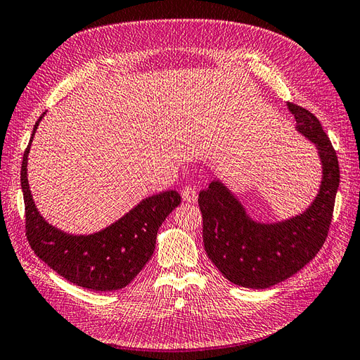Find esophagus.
I'll return each instance as SVG.
<instances>
[{
	"mask_svg": "<svg viewBox=\"0 0 360 360\" xmlns=\"http://www.w3.org/2000/svg\"><path fill=\"white\" fill-rule=\"evenodd\" d=\"M181 198H183V201H186V202H197L198 193H197V191H195L193 188L184 186L181 189Z\"/></svg>",
	"mask_w": 360,
	"mask_h": 360,
	"instance_id": "esophagus-1",
	"label": "esophagus"
}]
</instances>
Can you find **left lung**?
<instances>
[{"label": "left lung", "mask_w": 360, "mask_h": 360, "mask_svg": "<svg viewBox=\"0 0 360 360\" xmlns=\"http://www.w3.org/2000/svg\"><path fill=\"white\" fill-rule=\"evenodd\" d=\"M287 108L296 118V130L315 146L321 162L320 189L308 209L285 221L258 222L219 179L198 197L205 252L238 287L264 290L297 274L319 254L332 222L340 188L336 151L317 117L294 103Z\"/></svg>", "instance_id": "8db88e82"}]
</instances>
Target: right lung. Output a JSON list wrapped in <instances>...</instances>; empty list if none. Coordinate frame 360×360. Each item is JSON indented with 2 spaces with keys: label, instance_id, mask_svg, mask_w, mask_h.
I'll return each mask as SVG.
<instances>
[{
  "label": "right lung",
  "instance_id": "add662e5",
  "mask_svg": "<svg viewBox=\"0 0 360 360\" xmlns=\"http://www.w3.org/2000/svg\"><path fill=\"white\" fill-rule=\"evenodd\" d=\"M43 112L24 153L20 184L25 201L27 238L34 254L64 279L94 291L124 288L139 274L156 248L162 222L181 202L176 191L144 198L114 224L93 234H69L40 214L28 184V153Z\"/></svg>",
  "mask_w": 360,
  "mask_h": 360
}]
</instances>
